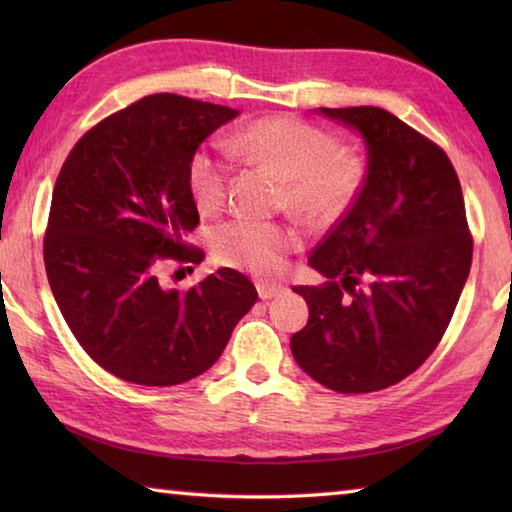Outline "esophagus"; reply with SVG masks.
<instances>
[{
    "label": "esophagus",
    "mask_w": 512,
    "mask_h": 512,
    "mask_svg": "<svg viewBox=\"0 0 512 512\" xmlns=\"http://www.w3.org/2000/svg\"><path fill=\"white\" fill-rule=\"evenodd\" d=\"M257 293H259V298H262V300H271L275 296H280V293H284V287H282V284H275V282L259 280L257 282Z\"/></svg>",
    "instance_id": "34e87169"
}]
</instances>
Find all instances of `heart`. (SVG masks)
<instances>
[{
	"instance_id": "1",
	"label": "heart",
	"mask_w": 512,
	"mask_h": 512,
	"mask_svg": "<svg viewBox=\"0 0 512 512\" xmlns=\"http://www.w3.org/2000/svg\"><path fill=\"white\" fill-rule=\"evenodd\" d=\"M228 149L250 164L284 176L282 205L309 223L327 225L348 214L366 180L359 153L341 149L332 133L298 117H264L241 128ZM189 192L205 214L216 212L228 198L230 162L214 149H198L187 169ZM298 246L293 225L237 216L212 232V253L225 266L257 275L282 271L284 255Z\"/></svg>"
}]
</instances>
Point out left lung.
<instances>
[{
  "instance_id": "1",
  "label": "left lung",
  "mask_w": 512,
  "mask_h": 512,
  "mask_svg": "<svg viewBox=\"0 0 512 512\" xmlns=\"http://www.w3.org/2000/svg\"><path fill=\"white\" fill-rule=\"evenodd\" d=\"M361 133L368 171L348 214L309 255L327 277L293 287L309 305L291 352L336 393H372L438 348L472 266L461 183L436 142L375 106L320 108Z\"/></svg>"
}]
</instances>
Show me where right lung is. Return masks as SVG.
Masks as SVG:
<instances>
[{"instance_id":"obj_1","label":"right lung","mask_w":512,"mask_h":512,"mask_svg":"<svg viewBox=\"0 0 512 512\" xmlns=\"http://www.w3.org/2000/svg\"><path fill=\"white\" fill-rule=\"evenodd\" d=\"M237 115L151 94L92 126L60 167L42 244L47 280L76 341L110 375L142 386L194 379L257 302L235 268L187 291L160 282L169 262H203V250L187 244L201 221L189 160Z\"/></svg>"}]
</instances>
